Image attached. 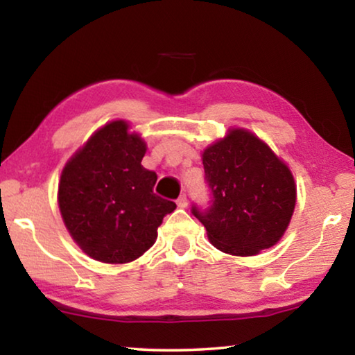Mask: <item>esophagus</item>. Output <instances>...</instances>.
<instances>
[{"mask_svg":"<svg viewBox=\"0 0 355 355\" xmlns=\"http://www.w3.org/2000/svg\"><path fill=\"white\" fill-rule=\"evenodd\" d=\"M177 205H178V208H186V207H188V197H186V194H182V196L178 197Z\"/></svg>","mask_w":355,"mask_h":355,"instance_id":"1","label":"esophagus"}]
</instances>
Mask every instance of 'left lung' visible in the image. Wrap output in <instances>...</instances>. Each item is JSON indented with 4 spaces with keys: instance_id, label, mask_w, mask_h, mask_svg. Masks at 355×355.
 I'll return each mask as SVG.
<instances>
[{
    "instance_id": "8db88e82",
    "label": "left lung",
    "mask_w": 355,
    "mask_h": 355,
    "mask_svg": "<svg viewBox=\"0 0 355 355\" xmlns=\"http://www.w3.org/2000/svg\"><path fill=\"white\" fill-rule=\"evenodd\" d=\"M211 207L192 214L216 249L250 257L284 236L296 205V183L266 142L244 128H230L202 153Z\"/></svg>"
}]
</instances>
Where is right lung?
<instances>
[{"mask_svg": "<svg viewBox=\"0 0 355 355\" xmlns=\"http://www.w3.org/2000/svg\"><path fill=\"white\" fill-rule=\"evenodd\" d=\"M146 141L125 120L95 131L64 166L58 203L70 236L84 254L110 264L130 263L158 238L177 205L153 192L156 173L141 164Z\"/></svg>", "mask_w": 355, "mask_h": 355, "instance_id": "1", "label": "right lung"}]
</instances>
